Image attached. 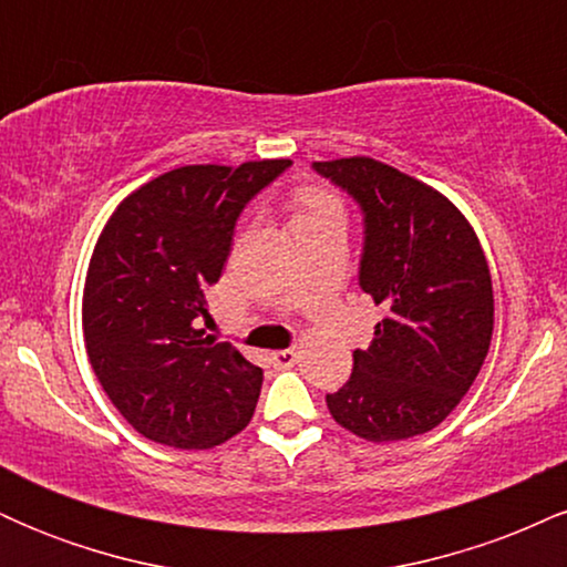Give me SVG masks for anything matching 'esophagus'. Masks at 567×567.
<instances>
[{
  "mask_svg": "<svg viewBox=\"0 0 567 567\" xmlns=\"http://www.w3.org/2000/svg\"><path fill=\"white\" fill-rule=\"evenodd\" d=\"M271 362H275L277 368H292L298 362V351L296 349L271 351Z\"/></svg>",
  "mask_w": 567,
  "mask_h": 567,
  "instance_id": "obj_1",
  "label": "esophagus"
}]
</instances>
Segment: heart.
<instances>
[{
    "instance_id": "obj_1",
    "label": "heart",
    "mask_w": 567,
    "mask_h": 567,
    "mask_svg": "<svg viewBox=\"0 0 567 567\" xmlns=\"http://www.w3.org/2000/svg\"><path fill=\"white\" fill-rule=\"evenodd\" d=\"M328 210H341V207H338V202L330 197L328 192H322V188H303V192H298L296 218L317 216V213H328Z\"/></svg>"
}]
</instances>
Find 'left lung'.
Returning <instances> with one entry per match:
<instances>
[{"mask_svg":"<svg viewBox=\"0 0 567 567\" xmlns=\"http://www.w3.org/2000/svg\"><path fill=\"white\" fill-rule=\"evenodd\" d=\"M362 205L360 285L383 306L349 381L328 394L338 426L400 442L440 426L470 392L493 338V282L477 234L445 194L370 157L315 162Z\"/></svg>","mask_w":567,"mask_h":567,"instance_id":"8db88e82","label":"left lung"}]
</instances>
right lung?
Instances as JSON below:
<instances>
[{
	"label": "right lung",
	"mask_w": 567,
	"mask_h": 567,
	"mask_svg": "<svg viewBox=\"0 0 567 567\" xmlns=\"http://www.w3.org/2000/svg\"><path fill=\"white\" fill-rule=\"evenodd\" d=\"M290 159L184 165L130 192L109 216L82 292L84 349L135 432L210 451L250 424L264 370L199 328L243 207Z\"/></svg>",
	"instance_id": "obj_1"
}]
</instances>
